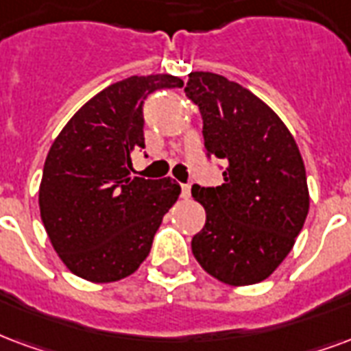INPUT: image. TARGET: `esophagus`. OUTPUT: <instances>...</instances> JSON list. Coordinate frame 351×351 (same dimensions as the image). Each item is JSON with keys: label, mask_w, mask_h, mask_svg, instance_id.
Here are the masks:
<instances>
[{"label": "esophagus", "mask_w": 351, "mask_h": 351, "mask_svg": "<svg viewBox=\"0 0 351 351\" xmlns=\"http://www.w3.org/2000/svg\"><path fill=\"white\" fill-rule=\"evenodd\" d=\"M189 195H191V186L182 184V199H189Z\"/></svg>", "instance_id": "34e87169"}]
</instances>
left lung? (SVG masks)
<instances>
[{"mask_svg": "<svg viewBox=\"0 0 351 351\" xmlns=\"http://www.w3.org/2000/svg\"><path fill=\"white\" fill-rule=\"evenodd\" d=\"M206 154L227 162L217 188L193 186L206 223L191 240L201 268L230 287L268 279L292 251L308 214L305 165L281 119L240 83L191 72Z\"/></svg>", "mask_w": 351, "mask_h": 351, "instance_id": "8db88e82", "label": "left lung"}]
</instances>
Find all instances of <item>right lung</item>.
<instances>
[{"label":"right lung","instance_id":"obj_1","mask_svg":"<svg viewBox=\"0 0 351 351\" xmlns=\"http://www.w3.org/2000/svg\"><path fill=\"white\" fill-rule=\"evenodd\" d=\"M182 85L169 74L113 83L83 104L46 156L40 219L59 258L85 281L113 282L134 274L180 195L171 178L130 176V154L145 149V98Z\"/></svg>","mask_w":351,"mask_h":351}]
</instances>
